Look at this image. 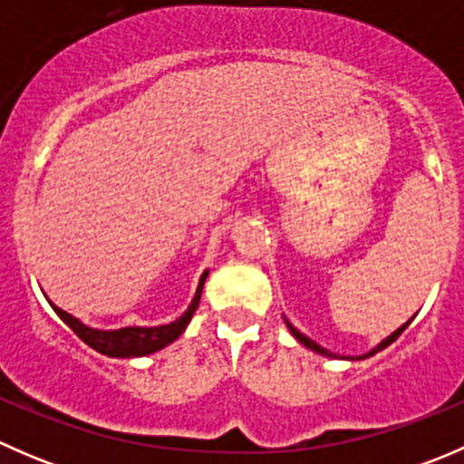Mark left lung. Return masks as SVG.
<instances>
[{"label":"left lung","mask_w":464,"mask_h":464,"mask_svg":"<svg viewBox=\"0 0 464 464\" xmlns=\"http://www.w3.org/2000/svg\"><path fill=\"white\" fill-rule=\"evenodd\" d=\"M285 323H287V327H289V330H292V334H294V336H296V339H298V341H301V343H303V345H305V348L314 350V353H319V354H325V357H332V353H330V350L321 348V345H319V343H314V341H312V339H307V336H305V334H301V332H298V330H296V327H294V325H292V323H289V321H285ZM406 327H409V323H404V325H401V327H400V330H395V332H392V334H391V336H388V339H383V341H382V343H379L375 350H371V353H368V354H366V357H371V354H375V353H379V350H383V348H386V345H391V343H392V341H395V339H397V336H400V334H401V332H404V330H406Z\"/></svg>","instance_id":"1"}]
</instances>
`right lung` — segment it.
<instances>
[{
	"mask_svg": "<svg viewBox=\"0 0 464 464\" xmlns=\"http://www.w3.org/2000/svg\"><path fill=\"white\" fill-rule=\"evenodd\" d=\"M208 276V271H204L202 280H199L198 294H195L193 303H190L188 310L179 316L177 321L168 323V325H159V327H123V330H111V332H102V330H92V327L82 325L81 321L73 319L72 314H67L64 310L53 305L55 314L60 316L82 341L93 348L96 353L107 354V357H143V354L157 353V350L166 348L168 343L177 339L181 332L186 330L190 319H193L195 310L199 305V298H202V287L204 280Z\"/></svg>",
	"mask_w": 464,
	"mask_h": 464,
	"instance_id": "add662e5",
	"label": "right lung"
}]
</instances>
